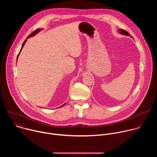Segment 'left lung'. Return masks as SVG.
Returning <instances> with one entry per match:
<instances>
[{"label": "left lung", "instance_id": "obj_1", "mask_svg": "<svg viewBox=\"0 0 157 157\" xmlns=\"http://www.w3.org/2000/svg\"><path fill=\"white\" fill-rule=\"evenodd\" d=\"M117 31L119 32V33H121V34L122 35H126V36H130V35L127 32H126V31H125V30H122V29H119ZM130 37L133 38L132 36H130Z\"/></svg>", "mask_w": 157, "mask_h": 157}]
</instances>
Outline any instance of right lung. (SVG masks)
I'll use <instances>...</instances> for the list:
<instances>
[{"instance_id":"obj_1","label":"right lung","mask_w":157,"mask_h":157,"mask_svg":"<svg viewBox=\"0 0 157 157\" xmlns=\"http://www.w3.org/2000/svg\"><path fill=\"white\" fill-rule=\"evenodd\" d=\"M43 30V29H38L37 30H36L35 31H34L33 33H32L27 38V39L24 41V42L23 43V44H22V46H21V49H20V52H19V53H18V56H17V59H18V56H19V55H20V52L21 51V50H22V48H23V47H24V46L25 45V43H26V41H27V39L28 38H30V37H32V36H35L36 34H37L38 33H39L41 30ZM66 104V103L65 104H64L63 105H61L60 106V107H62V106H63V105H64ZM59 108V107H58Z\"/></svg>"}]
</instances>
